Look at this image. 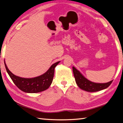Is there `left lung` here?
<instances>
[{
  "instance_id": "obj_1",
  "label": "left lung",
  "mask_w": 123,
  "mask_h": 123,
  "mask_svg": "<svg viewBox=\"0 0 123 123\" xmlns=\"http://www.w3.org/2000/svg\"><path fill=\"white\" fill-rule=\"evenodd\" d=\"M73 73L76 84L78 87L87 92H94L104 90L109 87L112 82V80L106 83H95L88 80L77 69L73 67Z\"/></svg>"
}]
</instances>
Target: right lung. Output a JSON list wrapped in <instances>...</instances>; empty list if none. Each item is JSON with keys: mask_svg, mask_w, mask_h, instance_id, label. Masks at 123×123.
<instances>
[{"mask_svg": "<svg viewBox=\"0 0 123 123\" xmlns=\"http://www.w3.org/2000/svg\"><path fill=\"white\" fill-rule=\"evenodd\" d=\"M59 62H57L52 64L42 75L32 78H22L14 75L9 70L5 61L4 63L7 73L17 87L24 92L35 93L42 92L49 88L53 79L54 69Z\"/></svg>", "mask_w": 123, "mask_h": 123, "instance_id": "right-lung-1", "label": "right lung"}]
</instances>
